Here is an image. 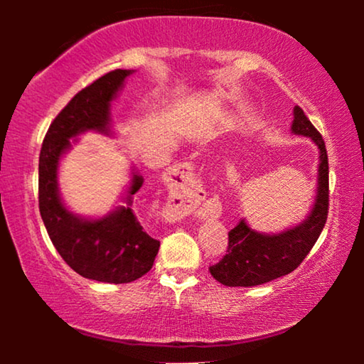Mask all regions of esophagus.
I'll use <instances>...</instances> for the list:
<instances>
[{
    "mask_svg": "<svg viewBox=\"0 0 364 364\" xmlns=\"http://www.w3.org/2000/svg\"><path fill=\"white\" fill-rule=\"evenodd\" d=\"M168 176H171L168 178L171 181V196H168L167 215L181 218L202 200L203 191L196 176V167L191 162L176 167Z\"/></svg>",
    "mask_w": 364,
    "mask_h": 364,
    "instance_id": "1",
    "label": "esophagus"
}]
</instances>
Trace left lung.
I'll list each match as a JSON object with an SVG mask.
<instances>
[{
	"label": "left lung",
	"instance_id": "left-lung-1",
	"mask_svg": "<svg viewBox=\"0 0 364 364\" xmlns=\"http://www.w3.org/2000/svg\"><path fill=\"white\" fill-rule=\"evenodd\" d=\"M291 132L310 137L320 149L318 164V187L315 205L311 213L300 225L288 228L275 235H265L252 230L242 220L228 232V247L225 257L212 265V277L227 287H257L275 278L288 275L300 267L305 257L315 245L326 223L330 205V186H328V154L321 134L316 131L301 107L293 109Z\"/></svg>",
	"mask_w": 364,
	"mask_h": 364
}]
</instances>
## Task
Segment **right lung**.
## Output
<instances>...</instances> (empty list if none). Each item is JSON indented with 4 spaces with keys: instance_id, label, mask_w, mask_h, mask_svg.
Returning a JSON list of instances; mask_svg holds the SVG:
<instances>
[{
    "instance_id": "add662e5",
    "label": "right lung",
    "mask_w": 364,
    "mask_h": 364,
    "mask_svg": "<svg viewBox=\"0 0 364 364\" xmlns=\"http://www.w3.org/2000/svg\"><path fill=\"white\" fill-rule=\"evenodd\" d=\"M132 69H116L79 91L58 114L39 154V212L53 245L63 260L84 278L129 283L151 270L161 242L144 232L134 212V193L144 178L134 173L126 205L102 218L69 212L59 197L58 164L81 132L111 134V102Z\"/></svg>"
}]
</instances>
